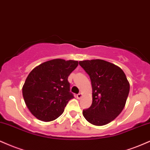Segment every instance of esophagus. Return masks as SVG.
Returning <instances> with one entry per match:
<instances>
[{
	"mask_svg": "<svg viewBox=\"0 0 150 150\" xmlns=\"http://www.w3.org/2000/svg\"><path fill=\"white\" fill-rule=\"evenodd\" d=\"M81 97H82V93H79V94L76 95V98H78V99H80Z\"/></svg>",
	"mask_w": 150,
	"mask_h": 150,
	"instance_id": "obj_1",
	"label": "esophagus"
}]
</instances>
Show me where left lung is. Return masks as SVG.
Wrapping results in <instances>:
<instances>
[{
  "instance_id": "obj_1",
  "label": "left lung",
  "mask_w": 150,
  "mask_h": 150,
  "mask_svg": "<svg viewBox=\"0 0 150 150\" xmlns=\"http://www.w3.org/2000/svg\"><path fill=\"white\" fill-rule=\"evenodd\" d=\"M89 75L93 89V103L83 115L95 126H103L115 119L124 110L130 84L123 70L117 65L103 60L79 62Z\"/></svg>"
}]
</instances>
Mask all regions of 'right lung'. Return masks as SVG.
I'll return each instance as SVG.
<instances>
[{"mask_svg":"<svg viewBox=\"0 0 150 150\" xmlns=\"http://www.w3.org/2000/svg\"><path fill=\"white\" fill-rule=\"evenodd\" d=\"M78 61L54 59L37 66L29 73L22 87L24 102L31 113L43 121L58 118L70 100L68 76Z\"/></svg>","mask_w":150,"mask_h":150,"instance_id":"right-lung-1","label":"right lung"}]
</instances>
